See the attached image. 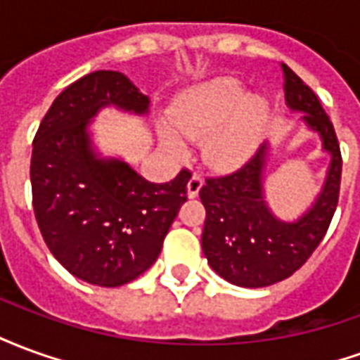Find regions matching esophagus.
Listing matches in <instances>:
<instances>
[{
    "instance_id": "34e87169",
    "label": "esophagus",
    "mask_w": 360,
    "mask_h": 360,
    "mask_svg": "<svg viewBox=\"0 0 360 360\" xmlns=\"http://www.w3.org/2000/svg\"><path fill=\"white\" fill-rule=\"evenodd\" d=\"M204 185V179L202 175H198V173H193V177L188 179L187 183V195L191 196V198H195L196 195H198V191L202 188Z\"/></svg>"
}]
</instances>
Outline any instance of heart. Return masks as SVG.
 Wrapping results in <instances>:
<instances>
[{
  "label": "heart",
  "instance_id": "1",
  "mask_svg": "<svg viewBox=\"0 0 360 360\" xmlns=\"http://www.w3.org/2000/svg\"><path fill=\"white\" fill-rule=\"evenodd\" d=\"M172 125H160V141L173 156H185L187 144L204 136V158L216 169L243 164L257 148L266 123V103L249 98L241 82L219 77L198 84L179 98L169 111Z\"/></svg>",
  "mask_w": 360,
  "mask_h": 360
}]
</instances>
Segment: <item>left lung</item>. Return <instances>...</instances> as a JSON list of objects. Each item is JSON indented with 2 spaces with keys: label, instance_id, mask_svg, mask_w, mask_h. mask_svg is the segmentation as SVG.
<instances>
[{
  "label": "left lung",
  "instance_id": "left-lung-1",
  "mask_svg": "<svg viewBox=\"0 0 360 360\" xmlns=\"http://www.w3.org/2000/svg\"><path fill=\"white\" fill-rule=\"evenodd\" d=\"M281 69L287 108L304 113L301 121L320 134L330 167L314 204L295 221L276 218L264 200L268 142L237 172L206 179L200 188L204 257L218 276L239 287H266L293 276L324 239L340 198L343 164L332 121L318 96L285 63Z\"/></svg>",
  "mask_w": 360,
  "mask_h": 360
}]
</instances>
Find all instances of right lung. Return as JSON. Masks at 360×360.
<instances>
[{
    "label": "right lung",
    "mask_w": 360,
    "mask_h": 360,
    "mask_svg": "<svg viewBox=\"0 0 360 360\" xmlns=\"http://www.w3.org/2000/svg\"><path fill=\"white\" fill-rule=\"evenodd\" d=\"M144 96L123 73L94 71L53 100L32 142V206L44 241L75 278L125 285L156 262L191 172L150 183L117 158H98L89 123L105 105L148 113Z\"/></svg>",
    "instance_id": "add662e5"
}]
</instances>
